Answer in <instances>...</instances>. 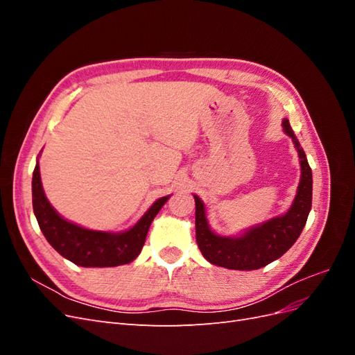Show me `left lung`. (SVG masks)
I'll list each match as a JSON object with an SVG mask.
<instances>
[{"mask_svg":"<svg viewBox=\"0 0 355 355\" xmlns=\"http://www.w3.org/2000/svg\"><path fill=\"white\" fill-rule=\"evenodd\" d=\"M283 132L292 137L300 163L296 196L286 213L247 228L235 237H225L210 228L206 204L194 194L197 244L210 263L239 271L259 270L282 257L302 232L313 204V171L287 118L283 120Z\"/></svg>","mask_w":355,"mask_h":355,"instance_id":"left-lung-1","label":"left lung"}]
</instances>
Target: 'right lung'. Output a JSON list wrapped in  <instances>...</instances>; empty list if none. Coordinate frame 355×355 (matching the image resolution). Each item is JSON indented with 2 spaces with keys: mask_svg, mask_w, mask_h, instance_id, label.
Returning a JSON list of instances; mask_svg holds the SVG:
<instances>
[{
  "mask_svg": "<svg viewBox=\"0 0 355 355\" xmlns=\"http://www.w3.org/2000/svg\"><path fill=\"white\" fill-rule=\"evenodd\" d=\"M168 198L170 196L158 198L125 231H94L67 220L53 209L42 189L38 161L32 175V207L41 232L59 254L84 268H110L135 261L145 244L151 222Z\"/></svg>",
  "mask_w": 355,
  "mask_h": 355,
  "instance_id": "1",
  "label": "right lung"
}]
</instances>
